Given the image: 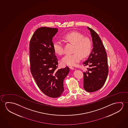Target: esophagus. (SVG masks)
<instances>
[{
  "instance_id": "1",
  "label": "esophagus",
  "mask_w": 128,
  "mask_h": 128,
  "mask_svg": "<svg viewBox=\"0 0 128 128\" xmlns=\"http://www.w3.org/2000/svg\"><path fill=\"white\" fill-rule=\"evenodd\" d=\"M69 68H70L71 70H74V69H75L73 67H71V66H70V67H69Z\"/></svg>"
}]
</instances>
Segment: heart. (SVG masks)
Returning <instances> with one entry per match:
<instances>
[{
  "instance_id": "1",
  "label": "heart",
  "mask_w": 128,
  "mask_h": 128,
  "mask_svg": "<svg viewBox=\"0 0 128 128\" xmlns=\"http://www.w3.org/2000/svg\"><path fill=\"white\" fill-rule=\"evenodd\" d=\"M68 42L74 44L72 54H67L62 59L64 64L75 66L81 60L82 57H87L92 50L91 41L80 33L72 32L68 33L64 37ZM55 52L58 55H62L64 53L63 42L60 40H55L53 44Z\"/></svg>"
}]
</instances>
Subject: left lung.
I'll return each instance as SVG.
<instances>
[{
  "label": "left lung",
  "mask_w": 128,
  "mask_h": 128,
  "mask_svg": "<svg viewBox=\"0 0 128 128\" xmlns=\"http://www.w3.org/2000/svg\"><path fill=\"white\" fill-rule=\"evenodd\" d=\"M90 30L93 43V48L84 66H88L84 72V88L88 92L96 91L101 88L107 78L108 68L105 48L97 33L87 27Z\"/></svg>",
  "instance_id": "obj_1"
}]
</instances>
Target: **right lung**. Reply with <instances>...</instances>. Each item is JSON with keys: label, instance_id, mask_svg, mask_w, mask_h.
<instances>
[{"label": "right lung", "instance_id": "obj_1", "mask_svg": "<svg viewBox=\"0 0 128 128\" xmlns=\"http://www.w3.org/2000/svg\"><path fill=\"white\" fill-rule=\"evenodd\" d=\"M57 32V28H40L33 34L29 45L30 72L41 91L52 98L63 94L64 80L69 72L68 66L57 69L52 38Z\"/></svg>", "mask_w": 128, "mask_h": 128}]
</instances>
